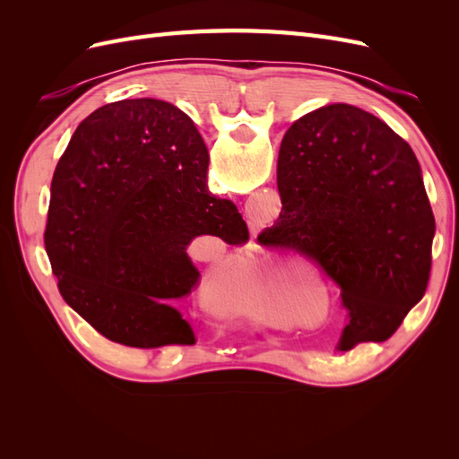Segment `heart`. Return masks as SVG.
Masks as SVG:
<instances>
[{"label": "heart", "mask_w": 459, "mask_h": 459, "mask_svg": "<svg viewBox=\"0 0 459 459\" xmlns=\"http://www.w3.org/2000/svg\"><path fill=\"white\" fill-rule=\"evenodd\" d=\"M243 281L248 283V285H253V287H258V289H266L268 283H270V277L266 273H262V272H255V273L251 272V273L243 275Z\"/></svg>", "instance_id": "b5f03b06"}]
</instances>
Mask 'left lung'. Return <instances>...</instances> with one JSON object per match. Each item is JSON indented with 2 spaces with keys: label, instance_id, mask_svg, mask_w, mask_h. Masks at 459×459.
<instances>
[{
  "label": "left lung",
  "instance_id": "8db88e82",
  "mask_svg": "<svg viewBox=\"0 0 459 459\" xmlns=\"http://www.w3.org/2000/svg\"><path fill=\"white\" fill-rule=\"evenodd\" d=\"M277 189L281 214L260 245L295 248L341 287L337 351L386 341L430 273L435 216L411 147L362 108L319 107L283 135Z\"/></svg>",
  "mask_w": 459,
  "mask_h": 459
}]
</instances>
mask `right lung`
I'll return each instance as SVG.
<instances>
[{"mask_svg": "<svg viewBox=\"0 0 459 459\" xmlns=\"http://www.w3.org/2000/svg\"><path fill=\"white\" fill-rule=\"evenodd\" d=\"M208 151L178 107L142 97L80 124L51 182L46 251L65 302L108 341L134 349L195 344L176 308L199 270L197 235L243 245L238 206L206 187Z\"/></svg>", "mask_w": 459, "mask_h": 459, "instance_id": "right-lung-1", "label": "right lung"}]
</instances>
